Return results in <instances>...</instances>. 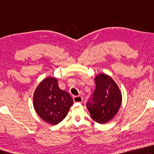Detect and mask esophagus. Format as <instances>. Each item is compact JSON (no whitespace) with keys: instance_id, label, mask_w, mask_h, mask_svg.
<instances>
[{"instance_id":"1","label":"esophagus","mask_w":154,"mask_h":154,"mask_svg":"<svg viewBox=\"0 0 154 154\" xmlns=\"http://www.w3.org/2000/svg\"><path fill=\"white\" fill-rule=\"evenodd\" d=\"M73 101L75 102L82 103L83 102V97H82V96H74L73 97Z\"/></svg>"}]
</instances>
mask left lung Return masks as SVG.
Masks as SVG:
<instances>
[{
  "label": "left lung",
  "instance_id": "left-lung-1",
  "mask_svg": "<svg viewBox=\"0 0 154 154\" xmlns=\"http://www.w3.org/2000/svg\"><path fill=\"white\" fill-rule=\"evenodd\" d=\"M96 89L91 101L86 104L91 119L100 124L111 121L118 112L122 102L119 86L108 75L101 73L94 79Z\"/></svg>",
  "mask_w": 154,
  "mask_h": 154
}]
</instances>
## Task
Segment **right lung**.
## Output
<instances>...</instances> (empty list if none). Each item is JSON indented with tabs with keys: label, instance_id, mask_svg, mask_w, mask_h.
Instances as JSON below:
<instances>
[{
	"label": "right lung",
	"instance_id": "obj_1",
	"mask_svg": "<svg viewBox=\"0 0 154 154\" xmlns=\"http://www.w3.org/2000/svg\"><path fill=\"white\" fill-rule=\"evenodd\" d=\"M73 104L71 96L62 90L54 77L42 81L33 94V106L40 118L48 123L56 125L65 118Z\"/></svg>",
	"mask_w": 154,
	"mask_h": 154
}]
</instances>
